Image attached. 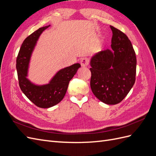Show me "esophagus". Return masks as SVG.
Masks as SVG:
<instances>
[{"mask_svg": "<svg viewBox=\"0 0 156 156\" xmlns=\"http://www.w3.org/2000/svg\"><path fill=\"white\" fill-rule=\"evenodd\" d=\"M81 66L82 67H87V66L88 65V60L87 59V58H83V59H81Z\"/></svg>", "mask_w": 156, "mask_h": 156, "instance_id": "esophagus-1", "label": "esophagus"}]
</instances>
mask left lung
Returning <instances> with one entry per match:
<instances>
[{
    "mask_svg": "<svg viewBox=\"0 0 156 156\" xmlns=\"http://www.w3.org/2000/svg\"><path fill=\"white\" fill-rule=\"evenodd\" d=\"M110 27L111 49L98 52L90 60V87L99 100L115 105L124 100L133 86L136 59L128 37L114 27Z\"/></svg>",
    "mask_w": 156,
    "mask_h": 156,
    "instance_id": "obj_1",
    "label": "left lung"
}]
</instances>
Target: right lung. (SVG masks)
I'll return each mask as SVG.
<instances>
[{
	"mask_svg": "<svg viewBox=\"0 0 156 156\" xmlns=\"http://www.w3.org/2000/svg\"><path fill=\"white\" fill-rule=\"evenodd\" d=\"M51 25L40 28L23 41L16 60V69L19 84L23 94L40 108H49L62 100L68 84L76 74L81 64L75 63L58 70L49 82L44 84H36L27 78L33 51L41 33Z\"/></svg>",
	"mask_w": 156,
	"mask_h": 156,
	"instance_id": "obj_1",
	"label": "right lung"
}]
</instances>
